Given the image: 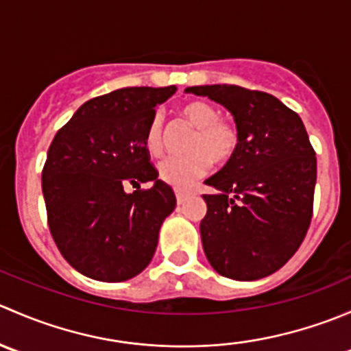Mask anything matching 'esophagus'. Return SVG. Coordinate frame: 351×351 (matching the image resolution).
<instances>
[{
  "label": "esophagus",
  "mask_w": 351,
  "mask_h": 351,
  "mask_svg": "<svg viewBox=\"0 0 351 351\" xmlns=\"http://www.w3.org/2000/svg\"><path fill=\"white\" fill-rule=\"evenodd\" d=\"M175 195H176V202H178V205H182L183 202L186 200V193L183 192V190H175Z\"/></svg>",
  "instance_id": "obj_1"
}]
</instances>
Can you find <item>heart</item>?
Returning <instances> with one entry per match:
<instances>
[{"instance_id":"heart-1","label":"heart","mask_w":351,"mask_h":351,"mask_svg":"<svg viewBox=\"0 0 351 351\" xmlns=\"http://www.w3.org/2000/svg\"><path fill=\"white\" fill-rule=\"evenodd\" d=\"M183 117L195 134L189 143L190 154L169 156L158 165V175L168 185L185 189L210 169L212 161L224 165L234 156L239 146V130L234 122L219 117V110L207 101H190L183 105ZM147 153L158 156L165 147V119L154 113L144 136Z\"/></svg>"}]
</instances>
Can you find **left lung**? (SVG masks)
<instances>
[{"label":"left lung","instance_id":"obj_1","mask_svg":"<svg viewBox=\"0 0 351 351\" xmlns=\"http://www.w3.org/2000/svg\"><path fill=\"white\" fill-rule=\"evenodd\" d=\"M231 112L239 146L205 180L202 246L215 271L258 280L282 268L302 243L313 217L316 153L302 120L278 98L236 84L190 86Z\"/></svg>","mask_w":351,"mask_h":351}]
</instances>
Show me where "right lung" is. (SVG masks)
Masks as SVG:
<instances>
[{
    "label": "right lung",
    "mask_w": 351,
    "mask_h": 351,
    "mask_svg": "<svg viewBox=\"0 0 351 351\" xmlns=\"http://www.w3.org/2000/svg\"><path fill=\"white\" fill-rule=\"evenodd\" d=\"M175 86L122 88L76 110L56 134L42 171L49 229L67 263L100 282L139 275L154 256L159 229L175 210L158 180L144 136ZM154 186L139 191L138 183ZM127 182L138 190L127 194Z\"/></svg>",
    "instance_id": "right-lung-1"
}]
</instances>
